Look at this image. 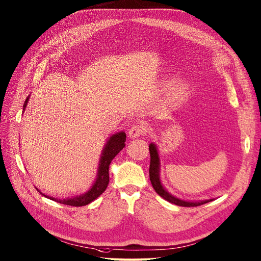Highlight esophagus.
Wrapping results in <instances>:
<instances>
[{
  "label": "esophagus",
  "instance_id": "esophagus-1",
  "mask_svg": "<svg viewBox=\"0 0 261 261\" xmlns=\"http://www.w3.org/2000/svg\"><path fill=\"white\" fill-rule=\"evenodd\" d=\"M146 132H147V128L145 124L135 123L129 129V137L134 139V138L141 137V135H143V134H146Z\"/></svg>",
  "mask_w": 261,
  "mask_h": 261
}]
</instances>
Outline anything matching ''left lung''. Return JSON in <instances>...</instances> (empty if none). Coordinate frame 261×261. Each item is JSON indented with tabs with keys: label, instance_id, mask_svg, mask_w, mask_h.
Wrapping results in <instances>:
<instances>
[{
	"label": "left lung",
	"instance_id": "1",
	"mask_svg": "<svg viewBox=\"0 0 261 261\" xmlns=\"http://www.w3.org/2000/svg\"><path fill=\"white\" fill-rule=\"evenodd\" d=\"M149 152H150L149 178H150L151 185H152L154 191L161 197H163L164 199H166L169 202L175 203V205L181 206V207H197V206L203 205V203H207V202L211 201V199L210 200H202V201H186V200L179 199V198L169 194L167 191H165L163 186L161 185L160 177H159V171H160V169H159L160 168V160H159V154H158V150H156V147L154 144L149 145Z\"/></svg>",
	"mask_w": 261,
	"mask_h": 261
}]
</instances>
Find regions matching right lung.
<instances>
[{
	"instance_id": "right-lung-1",
	"label": "right lung",
	"mask_w": 261,
	"mask_h": 261,
	"mask_svg": "<svg viewBox=\"0 0 261 261\" xmlns=\"http://www.w3.org/2000/svg\"><path fill=\"white\" fill-rule=\"evenodd\" d=\"M29 101V98H27L23 109L27 108V103ZM124 142H126V133L124 132H119L109 139L108 143L106 144V147L103 149L102 155H101L100 159V164L98 168V177L95 181L94 186L92 187L87 193L81 195V196H76L74 198H68V199H59V198H54V197H49L47 195L42 194L46 196L47 198H50L54 201H58L60 203H63V205H68V206H72V207H82L88 205L89 202H92L95 200L97 197H99L101 194L106 191L108 185H109V166L112 162L113 159H114L117 153L124 147Z\"/></svg>"
}]
</instances>
